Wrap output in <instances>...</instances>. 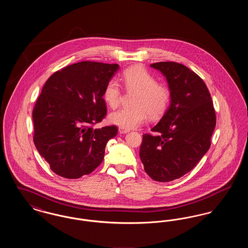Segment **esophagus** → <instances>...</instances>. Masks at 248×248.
Segmentation results:
<instances>
[{
	"mask_svg": "<svg viewBox=\"0 0 248 248\" xmlns=\"http://www.w3.org/2000/svg\"><path fill=\"white\" fill-rule=\"evenodd\" d=\"M128 132H129V130L128 129H124V128L119 127V133H120V134H126V133H128Z\"/></svg>",
	"mask_w": 248,
	"mask_h": 248,
	"instance_id": "34e87169",
	"label": "esophagus"
}]
</instances>
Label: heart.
Masks as SVG:
<instances>
[{
  "label": "heart",
  "instance_id": "1",
  "mask_svg": "<svg viewBox=\"0 0 248 248\" xmlns=\"http://www.w3.org/2000/svg\"><path fill=\"white\" fill-rule=\"evenodd\" d=\"M123 81L127 90L136 91L134 108H122L109 114V121L124 129H132L143 124L147 116L157 118L165 112L168 106L170 94L164 85L158 84L154 76L140 66L127 69L123 73ZM103 97L111 108L119 105L121 87L114 79L105 86Z\"/></svg>",
  "mask_w": 248,
  "mask_h": 248
}]
</instances>
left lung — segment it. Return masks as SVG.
<instances>
[{"label":"left lung","mask_w":248,"mask_h":248,"mask_svg":"<svg viewBox=\"0 0 248 248\" xmlns=\"http://www.w3.org/2000/svg\"><path fill=\"white\" fill-rule=\"evenodd\" d=\"M170 92V103L155 135H143L140 156L146 173L154 180L168 182L187 174L210 148L216 126L212 98L204 82L186 66L158 62Z\"/></svg>","instance_id":"1"}]
</instances>
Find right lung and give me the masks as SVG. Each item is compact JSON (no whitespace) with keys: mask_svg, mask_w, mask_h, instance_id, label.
I'll return each mask as SVG.
<instances>
[{"mask_svg":"<svg viewBox=\"0 0 248 248\" xmlns=\"http://www.w3.org/2000/svg\"><path fill=\"white\" fill-rule=\"evenodd\" d=\"M118 64L83 61L55 72L39 95L32 119L33 141L53 172L74 179L92 173L104 159L115 125L92 124L107 113L103 93Z\"/></svg>","mask_w":248,"mask_h":248,"instance_id":"right-lung-1","label":"right lung"}]
</instances>
